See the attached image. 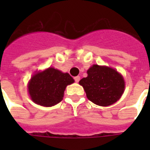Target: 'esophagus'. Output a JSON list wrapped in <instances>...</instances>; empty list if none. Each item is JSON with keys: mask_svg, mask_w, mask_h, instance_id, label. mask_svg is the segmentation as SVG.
<instances>
[{"mask_svg": "<svg viewBox=\"0 0 150 150\" xmlns=\"http://www.w3.org/2000/svg\"><path fill=\"white\" fill-rule=\"evenodd\" d=\"M74 79H75V81L76 83H78L79 81V79H80V77L79 76H75V77H74Z\"/></svg>", "mask_w": 150, "mask_h": 150, "instance_id": "34e87169", "label": "esophagus"}]
</instances>
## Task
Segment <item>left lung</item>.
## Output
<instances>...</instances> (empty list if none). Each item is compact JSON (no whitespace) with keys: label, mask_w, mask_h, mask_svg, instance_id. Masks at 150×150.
Returning <instances> with one entry per match:
<instances>
[{"label":"left lung","mask_w":150,"mask_h":150,"mask_svg":"<svg viewBox=\"0 0 150 150\" xmlns=\"http://www.w3.org/2000/svg\"><path fill=\"white\" fill-rule=\"evenodd\" d=\"M90 101L100 106L114 104L122 96L125 81L120 74L110 67L93 65L88 76L79 81Z\"/></svg>","instance_id":"obj_1"}]
</instances>
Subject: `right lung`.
I'll use <instances>...</instances> for the list:
<instances>
[{"mask_svg": "<svg viewBox=\"0 0 150 150\" xmlns=\"http://www.w3.org/2000/svg\"><path fill=\"white\" fill-rule=\"evenodd\" d=\"M72 83L74 79L68 73L50 67L35 74L31 78L28 89L34 103L51 107L62 100L66 87Z\"/></svg>", "mask_w": 150, "mask_h": 150, "instance_id": "right-lung-1", "label": "right lung"}]
</instances>
